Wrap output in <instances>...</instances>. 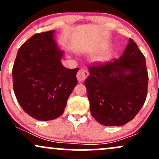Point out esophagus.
I'll return each instance as SVG.
<instances>
[{"mask_svg": "<svg viewBox=\"0 0 159 159\" xmlns=\"http://www.w3.org/2000/svg\"><path fill=\"white\" fill-rule=\"evenodd\" d=\"M76 76H77L78 81L79 82H81L84 81L86 78H87V76H88V72H87L86 70H84V69H80V70H78Z\"/></svg>", "mask_w": 159, "mask_h": 159, "instance_id": "obj_1", "label": "esophagus"}]
</instances>
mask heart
I'll return each instance as SVG.
<instances>
[{
	"label": "heart",
	"mask_w": 159,
	"mask_h": 159,
	"mask_svg": "<svg viewBox=\"0 0 159 159\" xmlns=\"http://www.w3.org/2000/svg\"><path fill=\"white\" fill-rule=\"evenodd\" d=\"M104 59H105V58H104V57H101V58H99V59H98V60H99V61H103Z\"/></svg>",
	"instance_id": "b5f03b06"
}]
</instances>
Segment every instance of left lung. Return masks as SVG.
<instances>
[{"mask_svg":"<svg viewBox=\"0 0 159 159\" xmlns=\"http://www.w3.org/2000/svg\"><path fill=\"white\" fill-rule=\"evenodd\" d=\"M88 69L84 84L94 119L106 126H121L134 119L146 101L149 80L138 45L129 38L119 59L94 62Z\"/></svg>","mask_w":159,"mask_h":159,"instance_id":"left-lung-1","label":"left lung"}]
</instances>
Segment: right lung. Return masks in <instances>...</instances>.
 I'll list each match as a JSON object with an SVG mask.
<instances>
[{
  "mask_svg": "<svg viewBox=\"0 0 159 159\" xmlns=\"http://www.w3.org/2000/svg\"><path fill=\"white\" fill-rule=\"evenodd\" d=\"M53 38V30L32 36L19 48L12 67L13 90L19 105L27 114L43 121L63 114L78 83L79 69L62 65L63 53Z\"/></svg>",
  "mask_w": 159,
  "mask_h": 159,
  "instance_id": "add662e5",
  "label": "right lung"
}]
</instances>
